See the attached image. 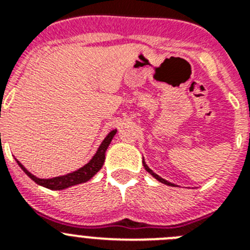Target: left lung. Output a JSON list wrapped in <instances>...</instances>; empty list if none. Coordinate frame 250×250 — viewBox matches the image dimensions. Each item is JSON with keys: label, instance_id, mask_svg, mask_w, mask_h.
Here are the masks:
<instances>
[{"label": "left lung", "instance_id": "8db88e82", "mask_svg": "<svg viewBox=\"0 0 250 250\" xmlns=\"http://www.w3.org/2000/svg\"><path fill=\"white\" fill-rule=\"evenodd\" d=\"M143 164H144V167H145V170H146L147 173H149V174H151V175L154 176V178H155L156 180H159V182H160V183H163V184L170 185V187H175V184H173V183H169V182H167V180H165V179L160 178V176H159L158 174H155V173H154V171H152V170L150 169V167H147L146 164H145V161H144V160H143Z\"/></svg>", "mask_w": 250, "mask_h": 250}]
</instances>
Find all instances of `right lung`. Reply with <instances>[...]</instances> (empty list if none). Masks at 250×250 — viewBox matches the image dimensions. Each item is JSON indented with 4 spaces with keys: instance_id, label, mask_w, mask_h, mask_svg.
I'll use <instances>...</instances> for the list:
<instances>
[{
    "instance_id": "1",
    "label": "right lung",
    "mask_w": 250,
    "mask_h": 250,
    "mask_svg": "<svg viewBox=\"0 0 250 250\" xmlns=\"http://www.w3.org/2000/svg\"><path fill=\"white\" fill-rule=\"evenodd\" d=\"M116 131H118V130L115 129L107 134V136L104 139V141L101 143L100 146H99L96 154L92 156V159L87 163V164L83 165V167H80V169H77L76 171L66 174V175L56 176V178H51V179H40L37 178V176L32 175V174H31L19 160L16 161H17V164L20 165V167H21V169L23 170V171H25V173L27 174V175L30 176L35 183H36V184L47 188V189H51V190H62V189H66V188L74 187V185L81 184V183L89 182L90 179H91L95 174L98 173L99 170L103 167L104 161H105L106 149L109 147L110 143H111L112 138H114V135L116 134Z\"/></svg>"
}]
</instances>
